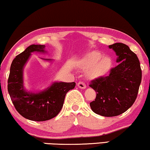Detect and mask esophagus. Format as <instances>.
Listing matches in <instances>:
<instances>
[{"label": "esophagus", "mask_w": 150, "mask_h": 150, "mask_svg": "<svg viewBox=\"0 0 150 150\" xmlns=\"http://www.w3.org/2000/svg\"><path fill=\"white\" fill-rule=\"evenodd\" d=\"M77 86L79 87V88L81 89H85L86 88V84L83 81H79V83H77Z\"/></svg>", "instance_id": "obj_1"}]
</instances>
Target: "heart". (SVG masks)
I'll list each match as a JSON object with an SVG mask.
<instances>
[{
	"label": "heart",
	"mask_w": 150,
	"mask_h": 150,
	"mask_svg": "<svg viewBox=\"0 0 150 150\" xmlns=\"http://www.w3.org/2000/svg\"><path fill=\"white\" fill-rule=\"evenodd\" d=\"M103 57L99 52H94L89 54L83 59L82 64L84 69H92L91 75L93 77H101L110 70L112 61L110 57Z\"/></svg>",
	"instance_id": "obj_1"
}]
</instances>
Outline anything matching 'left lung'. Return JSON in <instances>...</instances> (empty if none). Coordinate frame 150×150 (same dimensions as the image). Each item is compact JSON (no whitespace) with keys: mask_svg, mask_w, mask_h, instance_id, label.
I'll list each match as a JSON object with an SVG mask.
<instances>
[{"mask_svg":"<svg viewBox=\"0 0 150 150\" xmlns=\"http://www.w3.org/2000/svg\"><path fill=\"white\" fill-rule=\"evenodd\" d=\"M118 56L115 67L106 77L91 81L89 87L96 92L90 107L96 114L103 117H115L127 111L137 97L142 72L139 59L129 47L122 43L109 46Z\"/></svg>","mask_w":150,"mask_h":150,"instance_id":"8db88e82","label":"left lung"}]
</instances>
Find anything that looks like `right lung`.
Here are the masks:
<instances>
[{
	"instance_id": "obj_1",
	"label": "right lung",
	"mask_w": 150,
	"mask_h": 150,
	"mask_svg": "<svg viewBox=\"0 0 150 150\" xmlns=\"http://www.w3.org/2000/svg\"><path fill=\"white\" fill-rule=\"evenodd\" d=\"M44 48L45 45L33 44L15 57L11 65L7 86L11 101L18 112L27 119L38 122L57 117L63 106L67 93L76 85L75 82H57L42 92H27L23 87V67L31 52H44Z\"/></svg>"
}]
</instances>
